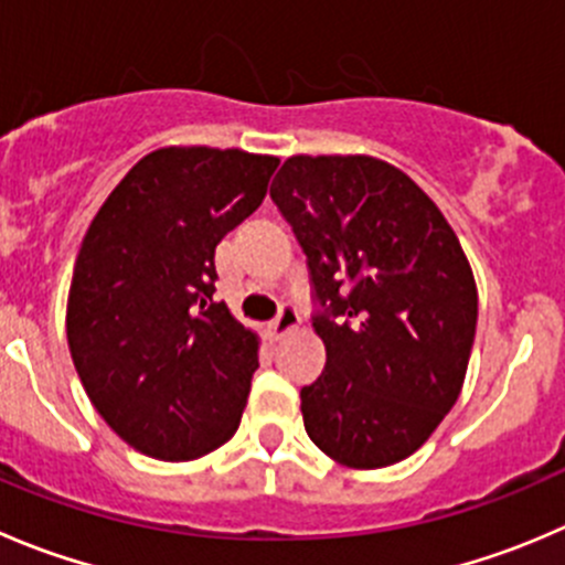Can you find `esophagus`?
Segmentation results:
<instances>
[{"label": "esophagus", "mask_w": 565, "mask_h": 565, "mask_svg": "<svg viewBox=\"0 0 565 565\" xmlns=\"http://www.w3.org/2000/svg\"><path fill=\"white\" fill-rule=\"evenodd\" d=\"M300 322V315H298V309H295L292 303H281V309H278V315L273 317V322H270V331L276 333V337H284V333H289L292 331L295 326H298Z\"/></svg>", "instance_id": "34e87169"}]
</instances>
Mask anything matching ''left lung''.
<instances>
[{
	"label": "left lung",
	"mask_w": 565,
	"mask_h": 565,
	"mask_svg": "<svg viewBox=\"0 0 565 565\" xmlns=\"http://www.w3.org/2000/svg\"><path fill=\"white\" fill-rule=\"evenodd\" d=\"M273 204L306 254L326 370L300 388L309 439L350 469L419 450L456 405L478 289L439 206L375 157H289Z\"/></svg>",
	"instance_id": "1"
}]
</instances>
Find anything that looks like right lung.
<instances>
[{"instance_id": "1", "label": "right lung", "mask_w": 565, "mask_h": 565, "mask_svg": "<svg viewBox=\"0 0 565 565\" xmlns=\"http://www.w3.org/2000/svg\"><path fill=\"white\" fill-rule=\"evenodd\" d=\"M276 157L160 149L93 217L68 292L71 359L109 428L160 461H193L239 428L256 333L215 303V248L265 201Z\"/></svg>"}]
</instances>
